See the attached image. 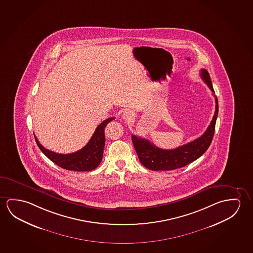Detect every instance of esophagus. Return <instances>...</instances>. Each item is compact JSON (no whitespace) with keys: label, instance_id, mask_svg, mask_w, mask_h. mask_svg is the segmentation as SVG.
Wrapping results in <instances>:
<instances>
[{"label":"esophagus","instance_id":"esophagus-1","mask_svg":"<svg viewBox=\"0 0 253 253\" xmlns=\"http://www.w3.org/2000/svg\"><path fill=\"white\" fill-rule=\"evenodd\" d=\"M123 119H124L125 121H131L133 119V117H134V114L131 111H126L124 113H123Z\"/></svg>","mask_w":253,"mask_h":253}]
</instances>
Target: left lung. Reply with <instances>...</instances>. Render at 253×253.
<instances>
[{"label":"left lung","mask_w":253,"mask_h":253,"mask_svg":"<svg viewBox=\"0 0 253 253\" xmlns=\"http://www.w3.org/2000/svg\"><path fill=\"white\" fill-rule=\"evenodd\" d=\"M201 77L212 93V82L209 72L201 69ZM218 116V100L215 96V112L206 132L196 140L174 149H163L149 140L132 135V144L136 150L140 164L151 170H171L182 168L193 163L204 154L212 142Z\"/></svg>","instance_id":"obj_1"}]
</instances>
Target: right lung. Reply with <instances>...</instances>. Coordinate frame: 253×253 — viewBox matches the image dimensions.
<instances>
[{
  "label": "right lung",
  "mask_w": 253,
  "mask_h": 253,
  "mask_svg": "<svg viewBox=\"0 0 253 253\" xmlns=\"http://www.w3.org/2000/svg\"><path fill=\"white\" fill-rule=\"evenodd\" d=\"M113 120H114V118H109L98 125L88 143L83 149L71 154L65 155L52 152L44 148L35 135L34 138L41 151L60 168L75 171H90L100 165L105 143L104 128L109 122Z\"/></svg>",
  "instance_id": "right-lung-1"
}]
</instances>
